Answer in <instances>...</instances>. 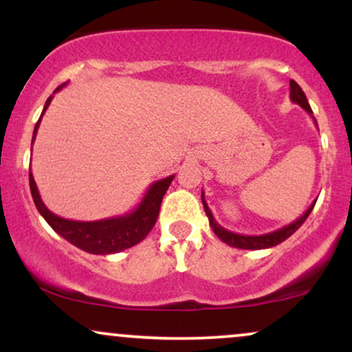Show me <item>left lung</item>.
I'll return each mask as SVG.
<instances>
[{
	"mask_svg": "<svg viewBox=\"0 0 352 352\" xmlns=\"http://www.w3.org/2000/svg\"><path fill=\"white\" fill-rule=\"evenodd\" d=\"M289 99H292L294 104H298V106H301L302 109H305L309 116L313 114V111H311L309 102H308V99H306L305 92H302V89L298 86V82H294V80H289ZM314 122H316V120H314ZM201 204H204L205 213H207V217H208L210 227H212L213 232H215V235L220 238L223 243H227L230 246H235V248H241V250H265V248H272V246L280 245L281 241L286 240V238L292 236L293 233L296 232V230L300 228L302 223H305L306 218L309 217L311 210L314 208V204H316V201H313V204L309 205V208L306 210V212L302 213L298 220H294L293 223L286 225V227H283L280 230H274V232L265 233V235H240V233L230 232V230L221 227L220 223H217V220L212 215V210L208 208L207 201H205L204 192H201Z\"/></svg>",
	"mask_w": 352,
	"mask_h": 352,
	"instance_id": "obj_1",
	"label": "left lung"
}]
</instances>
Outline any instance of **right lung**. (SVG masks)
I'll use <instances>...</instances> for the list:
<instances>
[{"instance_id":"add662e5","label":"right lung","mask_w":352,"mask_h":352,"mask_svg":"<svg viewBox=\"0 0 352 352\" xmlns=\"http://www.w3.org/2000/svg\"><path fill=\"white\" fill-rule=\"evenodd\" d=\"M63 86H59L54 91H59ZM52 100V96L44 104V109L41 112V117L46 112V109L50 107ZM41 117L36 122L34 132H33V142L38 134L39 124H41ZM173 177L168 175L162 180H157L148 187L145 192L144 199L140 200V204L132 210V212L125 213L120 217H111L104 218V220H96V221H78V220H67V218L58 217L56 213H52L50 208L44 205L39 195L38 187H36V182L33 173L30 168V188L31 195H33L34 205L38 208V212L41 213L44 220L50 223V227L54 230L58 235H60L64 240H67L78 248L84 250V252L92 253V254H111V253H119L122 250L131 248L137 243L144 240L148 235V232L155 225L157 217L160 212V204L167 192V188L170 187Z\"/></svg>"}]
</instances>
